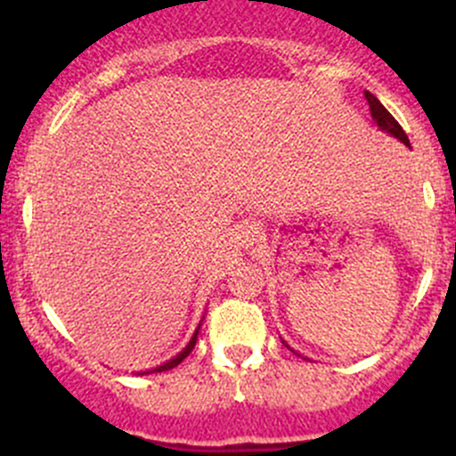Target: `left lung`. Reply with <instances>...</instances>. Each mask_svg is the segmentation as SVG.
Instances as JSON below:
<instances>
[{
    "label": "left lung",
    "mask_w": 456,
    "mask_h": 456,
    "mask_svg": "<svg viewBox=\"0 0 456 456\" xmlns=\"http://www.w3.org/2000/svg\"><path fill=\"white\" fill-rule=\"evenodd\" d=\"M366 101H369V105H370V117H372V121H375V126L379 127L381 132H386L388 136H393V139H397L399 142H403L406 147H411V141H408L406 132H403L402 126L395 121L393 114H390L388 110H386L384 105L379 103V99H377L375 94H370V92H366ZM282 342H284V339H282ZM284 346L291 348L287 342H284ZM291 351H293V348H291ZM293 353H296V351H293ZM297 355H300V353H297Z\"/></svg>",
    "instance_id": "obj_1"
}]
</instances>
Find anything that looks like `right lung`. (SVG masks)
<instances>
[{"mask_svg":"<svg viewBox=\"0 0 456 456\" xmlns=\"http://www.w3.org/2000/svg\"><path fill=\"white\" fill-rule=\"evenodd\" d=\"M200 322H202V320H200ZM199 330H200V324H199V329L194 330V335H191V339H190V342H187V346L183 348V351L178 353V355H174L172 360L163 362V364H160V366H156V369H151V370H145V372H163V370H169V369H174V366H178V364H181V362L185 360V357L190 355L191 351H194V346H196V339H199ZM145 372H141V375H145Z\"/></svg>","mask_w":456,"mask_h":456,"instance_id":"right-lung-1","label":"right lung"}]
</instances>
